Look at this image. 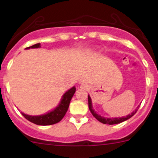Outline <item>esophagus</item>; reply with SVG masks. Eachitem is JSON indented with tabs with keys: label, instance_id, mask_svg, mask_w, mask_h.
<instances>
[{
	"label": "esophagus",
	"instance_id": "1",
	"mask_svg": "<svg viewBox=\"0 0 158 158\" xmlns=\"http://www.w3.org/2000/svg\"><path fill=\"white\" fill-rule=\"evenodd\" d=\"M81 88H82V89H87V86L83 84V85H81Z\"/></svg>",
	"mask_w": 158,
	"mask_h": 158
}]
</instances>
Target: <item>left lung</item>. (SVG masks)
<instances>
[{
    "instance_id": "obj_1",
    "label": "left lung",
    "mask_w": 158,
    "mask_h": 158,
    "mask_svg": "<svg viewBox=\"0 0 158 158\" xmlns=\"http://www.w3.org/2000/svg\"><path fill=\"white\" fill-rule=\"evenodd\" d=\"M88 98H89V110H90L91 113H92V115L94 116V117H95V118L97 119L99 121V122L102 123H104V124H109V125H114V124L120 123L123 122V121H126V120H127V119L131 118V117H132V116H133L134 114H135L136 111L138 110V109H139V106H138V107L135 109V111H133V112H132V114H129V115L127 116V117H119V118H105V117H101L100 115H98V114H97L95 112H94V110L92 109V100H91L90 96L89 95V97H88Z\"/></svg>"
}]
</instances>
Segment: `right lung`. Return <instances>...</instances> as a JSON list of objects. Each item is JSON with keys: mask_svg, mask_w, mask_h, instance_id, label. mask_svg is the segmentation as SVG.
Segmentation results:
<instances>
[{"mask_svg": "<svg viewBox=\"0 0 158 158\" xmlns=\"http://www.w3.org/2000/svg\"><path fill=\"white\" fill-rule=\"evenodd\" d=\"M40 47H41L40 44L38 43V44H34V45L31 46V47L26 48V49L38 48ZM75 92H76V88L75 87H73L72 89L67 91L63 95L62 99H61V101L59 105L54 110L48 113L47 114L40 116H30L23 114V113H21V114L26 119L33 123L36 124V125L48 126L60 122L63 119V117L65 116L66 111L69 108V103H70V101L72 99L73 96Z\"/></svg>", "mask_w": 158, "mask_h": 158, "instance_id": "add662e5", "label": "right lung"}]
</instances>
